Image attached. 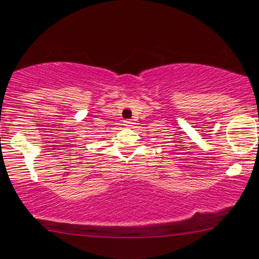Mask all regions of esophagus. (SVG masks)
Returning a JSON list of instances; mask_svg holds the SVG:
<instances>
[{
    "label": "esophagus",
    "mask_w": 259,
    "mask_h": 259,
    "mask_svg": "<svg viewBox=\"0 0 259 259\" xmlns=\"http://www.w3.org/2000/svg\"><path fill=\"white\" fill-rule=\"evenodd\" d=\"M132 124H133L132 121H123V126H126V127H132Z\"/></svg>",
    "instance_id": "34e87169"
}]
</instances>
